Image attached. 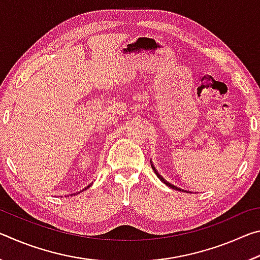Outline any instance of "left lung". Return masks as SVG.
Returning a JSON list of instances; mask_svg holds the SVG:
<instances>
[{"label":"left lung","instance_id":"obj_1","mask_svg":"<svg viewBox=\"0 0 260 260\" xmlns=\"http://www.w3.org/2000/svg\"><path fill=\"white\" fill-rule=\"evenodd\" d=\"M150 164H151V167H152V170H153V172L156 173V175H157V178L160 180V181H162L164 182L166 186H169L170 188H172V189H174V190H179V191H184V192H189V191H187V190H183V189H181V188H178L177 186H174V184H172V183H170L169 181H166V180L161 177V175L158 173V171L155 169V166H153V164H152V161L150 160Z\"/></svg>","mask_w":260,"mask_h":260}]
</instances>
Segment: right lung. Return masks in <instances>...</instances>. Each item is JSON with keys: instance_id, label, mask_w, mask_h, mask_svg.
Wrapping results in <instances>:
<instances>
[{"instance_id": "obj_1", "label": "right lung", "mask_w": 260, "mask_h": 260, "mask_svg": "<svg viewBox=\"0 0 260 260\" xmlns=\"http://www.w3.org/2000/svg\"><path fill=\"white\" fill-rule=\"evenodd\" d=\"M91 186V183L90 184H88V186L85 188V189H82V190H80V191H78V192H74V193H71V196L72 195H76V193H79V192H81V191H83V190H86V189H88V188H89Z\"/></svg>"}]
</instances>
